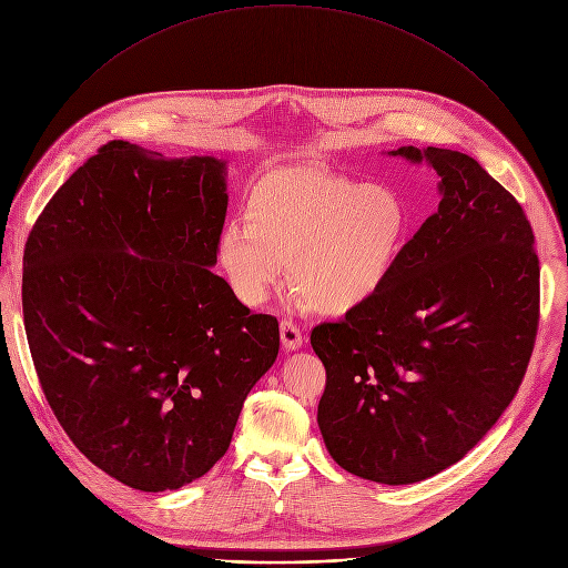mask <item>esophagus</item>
Masks as SVG:
<instances>
[{
  "label": "esophagus",
  "mask_w": 568,
  "mask_h": 568,
  "mask_svg": "<svg viewBox=\"0 0 568 568\" xmlns=\"http://www.w3.org/2000/svg\"><path fill=\"white\" fill-rule=\"evenodd\" d=\"M281 339H283V346L287 351H296V348L303 346L305 335H303V331L292 320H283L281 322Z\"/></svg>",
  "instance_id": "34e87169"
}]
</instances>
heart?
<instances>
[{
    "instance_id": "obj_1",
    "label": "heart",
    "mask_w": 568,
    "mask_h": 568,
    "mask_svg": "<svg viewBox=\"0 0 568 568\" xmlns=\"http://www.w3.org/2000/svg\"><path fill=\"white\" fill-rule=\"evenodd\" d=\"M405 233V205L389 187L326 168H287L251 185L244 224L222 229L217 257L246 305H261L290 263L292 287L307 305L344 315L387 283Z\"/></svg>"
}]
</instances>
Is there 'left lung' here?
<instances>
[{"label": "left lung", "mask_w": 568, "mask_h": 568, "mask_svg": "<svg viewBox=\"0 0 568 568\" xmlns=\"http://www.w3.org/2000/svg\"><path fill=\"white\" fill-rule=\"evenodd\" d=\"M392 153L437 170L439 209L381 292L315 326L311 344L333 459L409 485L467 455L517 396L539 328V257L521 203L478 161L437 146Z\"/></svg>", "instance_id": "obj_1"}]
</instances>
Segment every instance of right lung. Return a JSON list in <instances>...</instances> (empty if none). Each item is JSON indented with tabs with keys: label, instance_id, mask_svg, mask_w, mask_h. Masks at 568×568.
Masks as SVG:
<instances>
[{
	"label": "right lung",
	"instance_id": "right-lung-1",
	"mask_svg": "<svg viewBox=\"0 0 568 568\" xmlns=\"http://www.w3.org/2000/svg\"><path fill=\"white\" fill-rule=\"evenodd\" d=\"M226 205L222 161L111 140L27 237L22 313L42 394L94 467L140 491L209 474L278 355V320L211 272Z\"/></svg>",
	"mask_w": 568,
	"mask_h": 568
}]
</instances>
